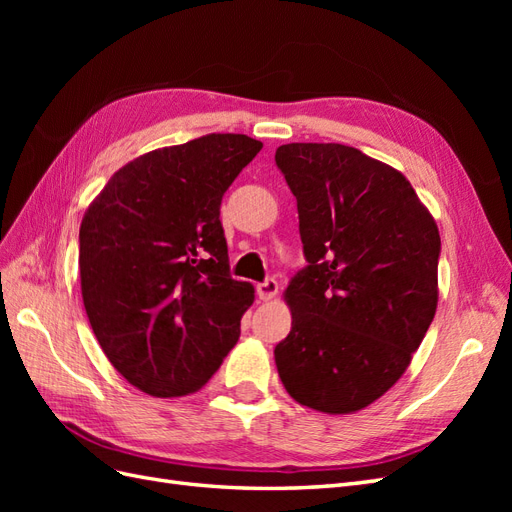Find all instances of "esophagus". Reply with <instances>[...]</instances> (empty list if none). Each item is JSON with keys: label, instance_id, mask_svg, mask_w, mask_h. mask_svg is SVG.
Returning a JSON list of instances; mask_svg holds the SVG:
<instances>
[{"label": "esophagus", "instance_id": "obj_1", "mask_svg": "<svg viewBox=\"0 0 512 512\" xmlns=\"http://www.w3.org/2000/svg\"><path fill=\"white\" fill-rule=\"evenodd\" d=\"M277 290H280V286H277L273 277H269V280H265V282L256 286V294H258L260 301H271L277 294Z\"/></svg>", "mask_w": 512, "mask_h": 512}]
</instances>
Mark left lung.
I'll use <instances>...</instances> for the list:
<instances>
[{
	"mask_svg": "<svg viewBox=\"0 0 512 512\" xmlns=\"http://www.w3.org/2000/svg\"><path fill=\"white\" fill-rule=\"evenodd\" d=\"M307 267L275 346L288 395L324 414L374 404L404 376L438 307L440 232L410 181L339 143L277 147Z\"/></svg>",
	"mask_w": 512,
	"mask_h": 512,
	"instance_id": "left-lung-1",
	"label": "left lung"
}]
</instances>
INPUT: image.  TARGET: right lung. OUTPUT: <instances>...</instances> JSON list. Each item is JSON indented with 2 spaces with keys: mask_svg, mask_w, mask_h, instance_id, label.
<instances>
[{
  "mask_svg": "<svg viewBox=\"0 0 512 512\" xmlns=\"http://www.w3.org/2000/svg\"><path fill=\"white\" fill-rule=\"evenodd\" d=\"M262 149L207 134L121 166L83 215L85 312L106 359L153 397L196 393L237 344L254 286L230 277L222 196Z\"/></svg>",
  "mask_w": 512,
  "mask_h": 512,
  "instance_id": "1",
  "label": "right lung"
}]
</instances>
